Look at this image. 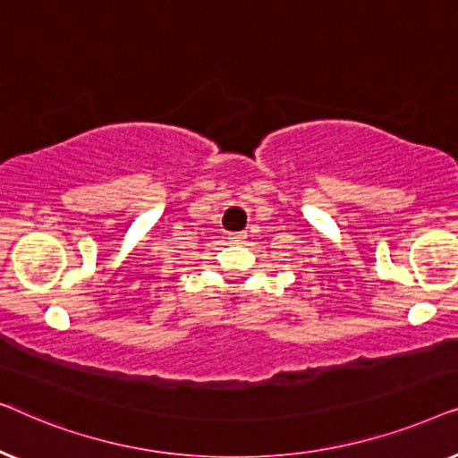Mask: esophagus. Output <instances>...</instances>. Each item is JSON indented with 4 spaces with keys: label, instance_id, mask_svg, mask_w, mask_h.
I'll return each mask as SVG.
<instances>
[{
    "label": "esophagus",
    "instance_id": "esophagus-1",
    "mask_svg": "<svg viewBox=\"0 0 458 458\" xmlns=\"http://www.w3.org/2000/svg\"><path fill=\"white\" fill-rule=\"evenodd\" d=\"M246 237H248L246 231H237V233H229V240L233 242V243H242L243 240H246Z\"/></svg>",
    "mask_w": 458,
    "mask_h": 458
}]
</instances>
